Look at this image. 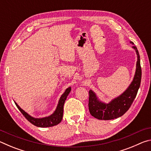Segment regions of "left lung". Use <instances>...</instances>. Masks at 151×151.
<instances>
[{
	"instance_id": "8db88e82",
	"label": "left lung",
	"mask_w": 151,
	"mask_h": 151,
	"mask_svg": "<svg viewBox=\"0 0 151 151\" xmlns=\"http://www.w3.org/2000/svg\"><path fill=\"white\" fill-rule=\"evenodd\" d=\"M131 43L133 44L132 42ZM132 48L136 51L137 55L136 72L131 84L123 93L109 103L106 104L99 101L93 91H89L88 109L91 114L94 118L99 120H112L119 118L129 109L134 101L140 87L142 70L139 51L136 46H133Z\"/></svg>"
}]
</instances>
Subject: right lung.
Instances as JSON below:
<instances>
[{"mask_svg": "<svg viewBox=\"0 0 151 151\" xmlns=\"http://www.w3.org/2000/svg\"><path fill=\"white\" fill-rule=\"evenodd\" d=\"M71 91V88L68 87L66 89L62 96H60L58 101V104L57 106L55 111L51 114V115L46 117H43V118H34V117L29 115V114L27 113L24 110H22L20 107L18 105L16 102H14L15 104L19 109V111L21 112V113L23 114L24 116L26 118L28 121H29L30 123L34 124L35 126H37L38 127H53L55 125H57L59 124L63 119V106L65 104V102L66 99V97L68 95Z\"/></svg>", "mask_w": 151, "mask_h": 151, "instance_id": "obj_1", "label": "right lung"}]
</instances>
